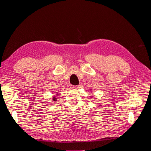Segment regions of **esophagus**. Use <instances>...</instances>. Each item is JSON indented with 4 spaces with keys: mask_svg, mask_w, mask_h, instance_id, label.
Here are the masks:
<instances>
[{
    "mask_svg": "<svg viewBox=\"0 0 151 151\" xmlns=\"http://www.w3.org/2000/svg\"><path fill=\"white\" fill-rule=\"evenodd\" d=\"M71 88L72 89H77V88H79V86H72Z\"/></svg>",
    "mask_w": 151,
    "mask_h": 151,
    "instance_id": "obj_1",
    "label": "esophagus"
}]
</instances>
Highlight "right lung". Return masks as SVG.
I'll return each mask as SVG.
<instances>
[{
	"label": "right lung",
	"instance_id": "obj_1",
	"mask_svg": "<svg viewBox=\"0 0 151 151\" xmlns=\"http://www.w3.org/2000/svg\"><path fill=\"white\" fill-rule=\"evenodd\" d=\"M53 101H57V98H53Z\"/></svg>",
	"mask_w": 151,
	"mask_h": 151
}]
</instances>
